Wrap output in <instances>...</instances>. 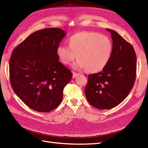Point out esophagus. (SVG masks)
<instances>
[{"label": "esophagus", "mask_w": 148, "mask_h": 148, "mask_svg": "<svg viewBox=\"0 0 148 148\" xmlns=\"http://www.w3.org/2000/svg\"><path fill=\"white\" fill-rule=\"evenodd\" d=\"M78 75H79V73H76V72H73V77H72V78H75Z\"/></svg>", "instance_id": "esophagus-1"}]
</instances>
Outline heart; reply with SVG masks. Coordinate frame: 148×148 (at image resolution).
I'll list each match as a JSON object with an SVG mask.
<instances>
[{
  "label": "heart",
  "instance_id": "obj_1",
  "mask_svg": "<svg viewBox=\"0 0 148 148\" xmlns=\"http://www.w3.org/2000/svg\"><path fill=\"white\" fill-rule=\"evenodd\" d=\"M68 46H60L57 55L62 64L70 65L77 57L73 65L75 69H86L89 73L99 72L108 64L113 45L110 39L94 31H82L75 34L67 41Z\"/></svg>",
  "mask_w": 148,
  "mask_h": 148
}]
</instances>
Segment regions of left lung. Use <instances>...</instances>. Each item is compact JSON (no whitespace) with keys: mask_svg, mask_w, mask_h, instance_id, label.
Listing matches in <instances>:
<instances>
[{"mask_svg":"<svg viewBox=\"0 0 148 148\" xmlns=\"http://www.w3.org/2000/svg\"><path fill=\"white\" fill-rule=\"evenodd\" d=\"M113 41L109 62L101 72L88 76L86 99L98 109H110L120 104L135 83L136 57L130 44L116 31L106 29Z\"/></svg>","mask_w":148,"mask_h":148,"instance_id":"obj_1","label":"left lung"}]
</instances>
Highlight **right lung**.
Here are the masks:
<instances>
[{
	"mask_svg": "<svg viewBox=\"0 0 148 148\" xmlns=\"http://www.w3.org/2000/svg\"><path fill=\"white\" fill-rule=\"evenodd\" d=\"M66 35L60 28L31 34L12 53L9 64L13 90L30 109L49 112L63 99L72 73L59 60L57 49Z\"/></svg>",
	"mask_w": 148,
	"mask_h": 148,
	"instance_id": "obj_1",
	"label": "right lung"
}]
</instances>
